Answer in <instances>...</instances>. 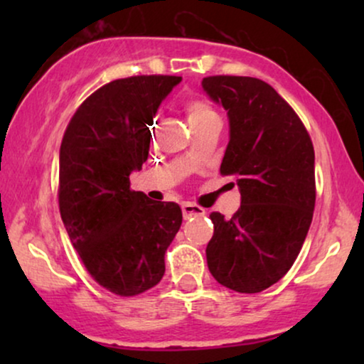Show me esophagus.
Masks as SVG:
<instances>
[{
	"label": "esophagus",
	"mask_w": 364,
	"mask_h": 364,
	"mask_svg": "<svg viewBox=\"0 0 364 364\" xmlns=\"http://www.w3.org/2000/svg\"><path fill=\"white\" fill-rule=\"evenodd\" d=\"M182 213H183V218H188V217H193V215H203L205 213V208L196 205V203H182Z\"/></svg>",
	"instance_id": "obj_1"
}]
</instances>
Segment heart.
Here are the masks:
<instances>
[{
	"label": "heart",
	"mask_w": 364,
	"mask_h": 364,
	"mask_svg": "<svg viewBox=\"0 0 364 364\" xmlns=\"http://www.w3.org/2000/svg\"><path fill=\"white\" fill-rule=\"evenodd\" d=\"M186 112L191 126H197V124L205 122L208 119L217 117V112L202 99H191L186 104Z\"/></svg>",
	"instance_id": "heart-1"
}]
</instances>
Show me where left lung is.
<instances>
[{
	"instance_id": "1",
	"label": "left lung",
	"mask_w": 364,
	"mask_h": 364,
	"mask_svg": "<svg viewBox=\"0 0 364 364\" xmlns=\"http://www.w3.org/2000/svg\"><path fill=\"white\" fill-rule=\"evenodd\" d=\"M227 111L230 141L220 173L237 178L240 208L212 212L207 265L238 293L267 290L290 270L315 210V151L305 126L270 84L257 77H203Z\"/></svg>"
}]
</instances>
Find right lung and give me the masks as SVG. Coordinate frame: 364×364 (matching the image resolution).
<instances>
[{"instance_id":"1","label":"right lung","mask_w":364,"mask_h":364,"mask_svg":"<svg viewBox=\"0 0 364 364\" xmlns=\"http://www.w3.org/2000/svg\"><path fill=\"white\" fill-rule=\"evenodd\" d=\"M178 76H132L99 87L68 124L59 151V212L73 247L106 290L134 296L156 287L182 223L173 202L131 191L149 157L157 109Z\"/></svg>"}]
</instances>
